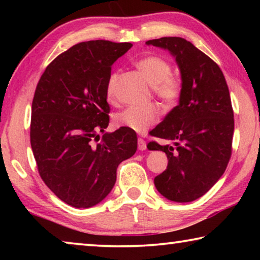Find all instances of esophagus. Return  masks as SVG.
I'll return each mask as SVG.
<instances>
[{
    "instance_id": "34e87169",
    "label": "esophagus",
    "mask_w": 260,
    "mask_h": 260,
    "mask_svg": "<svg viewBox=\"0 0 260 260\" xmlns=\"http://www.w3.org/2000/svg\"><path fill=\"white\" fill-rule=\"evenodd\" d=\"M138 147H139V150L141 151H144L147 149V144H146V141H144L143 139L139 138L138 140Z\"/></svg>"
}]
</instances>
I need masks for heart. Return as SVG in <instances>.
Instances as JSON below:
<instances>
[{
  "label": "heart",
  "instance_id": "heart-1",
  "mask_svg": "<svg viewBox=\"0 0 260 260\" xmlns=\"http://www.w3.org/2000/svg\"><path fill=\"white\" fill-rule=\"evenodd\" d=\"M136 69L143 74L152 86V91L161 103L167 108H172L181 99L183 83L178 76L172 72V65L164 57L149 55L139 59L135 64ZM119 73L113 72L107 82V96L109 101L116 99V86ZM160 111L156 104L146 107H129L113 116V124L116 127H126L138 133H143L159 119Z\"/></svg>",
  "mask_w": 260,
  "mask_h": 260
}]
</instances>
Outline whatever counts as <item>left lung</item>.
Here are the masks:
<instances>
[{
    "label": "left lung",
    "mask_w": 260,
    "mask_h": 260,
    "mask_svg": "<svg viewBox=\"0 0 260 260\" xmlns=\"http://www.w3.org/2000/svg\"><path fill=\"white\" fill-rule=\"evenodd\" d=\"M147 45L175 57L183 83L179 104L151 131V136L176 147L148 143L149 150L164 151L169 159L155 186L170 201H195L213 187L232 156L234 112L226 79L214 60L182 38L155 39Z\"/></svg>",
    "instance_id": "8db88e82"
}]
</instances>
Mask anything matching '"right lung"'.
Masks as SVG:
<instances>
[{
	"label": "right lung",
	"mask_w": 260,
	"mask_h": 260,
	"mask_svg": "<svg viewBox=\"0 0 260 260\" xmlns=\"http://www.w3.org/2000/svg\"><path fill=\"white\" fill-rule=\"evenodd\" d=\"M133 46L80 42L46 68L32 102L30 147L47 187L74 208L99 204L111 191L117 167L138 149L134 131L104 133L110 121L111 65Z\"/></svg>",
	"instance_id": "right-lung-1"
}]
</instances>
